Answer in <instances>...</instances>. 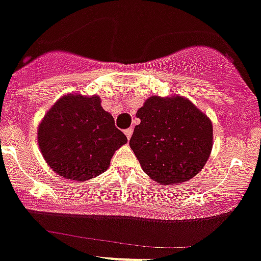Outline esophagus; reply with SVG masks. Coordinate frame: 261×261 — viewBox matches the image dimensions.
Here are the masks:
<instances>
[{
	"label": "esophagus",
	"instance_id": "obj_1",
	"mask_svg": "<svg viewBox=\"0 0 261 261\" xmlns=\"http://www.w3.org/2000/svg\"><path fill=\"white\" fill-rule=\"evenodd\" d=\"M133 133H134V130L131 127L127 128V130H125V135L127 136L128 140H130V138H131V135H133Z\"/></svg>",
	"mask_w": 261,
	"mask_h": 261
}]
</instances>
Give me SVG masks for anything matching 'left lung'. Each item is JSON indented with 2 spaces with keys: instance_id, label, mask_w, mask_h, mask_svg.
Segmentation results:
<instances>
[{
  "instance_id": "left-lung-1",
  "label": "left lung",
  "mask_w": 261,
  "mask_h": 261,
  "mask_svg": "<svg viewBox=\"0 0 261 261\" xmlns=\"http://www.w3.org/2000/svg\"><path fill=\"white\" fill-rule=\"evenodd\" d=\"M130 146L143 171L162 185L189 181L213 146L211 120L182 97H150L138 111Z\"/></svg>"
}]
</instances>
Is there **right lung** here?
Listing matches in <instances>:
<instances>
[{"label": "right lung", "instance_id": "1", "mask_svg": "<svg viewBox=\"0 0 261 261\" xmlns=\"http://www.w3.org/2000/svg\"><path fill=\"white\" fill-rule=\"evenodd\" d=\"M38 143L48 166L60 176L87 181L110 167L127 138L100 106L97 95H66L52 106L38 127Z\"/></svg>", "mask_w": 261, "mask_h": 261}]
</instances>
